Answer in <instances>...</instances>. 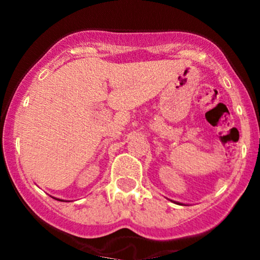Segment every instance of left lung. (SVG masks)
Returning a JSON list of instances; mask_svg holds the SVG:
<instances>
[{"mask_svg":"<svg viewBox=\"0 0 260 260\" xmlns=\"http://www.w3.org/2000/svg\"><path fill=\"white\" fill-rule=\"evenodd\" d=\"M172 201V200H171ZM174 203H176V201H174ZM176 204H180V203H176Z\"/></svg>","mask_w":260,"mask_h":260,"instance_id":"8db88e82","label":"left lung"}]
</instances>
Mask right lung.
Returning a JSON list of instances; mask_svg holds the SVG:
<instances>
[{"label": "right lung", "instance_id": "1", "mask_svg": "<svg viewBox=\"0 0 260 260\" xmlns=\"http://www.w3.org/2000/svg\"><path fill=\"white\" fill-rule=\"evenodd\" d=\"M54 199H56V198H54ZM56 200H59V201H65V200H61V199H56Z\"/></svg>", "mask_w": 260, "mask_h": 260}]
</instances>
